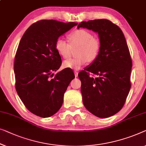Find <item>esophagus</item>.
Here are the masks:
<instances>
[{
    "label": "esophagus",
    "instance_id": "obj_1",
    "mask_svg": "<svg viewBox=\"0 0 146 146\" xmlns=\"http://www.w3.org/2000/svg\"><path fill=\"white\" fill-rule=\"evenodd\" d=\"M74 72L75 77H78V71H76V70H74Z\"/></svg>",
    "mask_w": 146,
    "mask_h": 146
}]
</instances>
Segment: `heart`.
Returning a JSON list of instances; mask_svg holds the SVG:
<instances>
[{"label":"heart","instance_id":"b5f03b06","mask_svg":"<svg viewBox=\"0 0 146 146\" xmlns=\"http://www.w3.org/2000/svg\"><path fill=\"white\" fill-rule=\"evenodd\" d=\"M68 39L70 44L62 38H58L54 45L58 54L64 58L69 57L72 47H78L76 52L78 57L64 61V68L80 69L85 66L88 60L93 62L98 58L101 49L100 41L94 38L90 31L83 29H77L69 35Z\"/></svg>","mask_w":146,"mask_h":146}]
</instances>
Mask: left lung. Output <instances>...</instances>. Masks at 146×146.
Segmentation results:
<instances>
[{
	"label": "left lung",
	"instance_id": "8db88e82",
	"mask_svg": "<svg viewBox=\"0 0 146 146\" xmlns=\"http://www.w3.org/2000/svg\"><path fill=\"white\" fill-rule=\"evenodd\" d=\"M80 27L98 33L101 44L98 58L78 74L83 103L96 117H111L124 106L131 87L132 63L126 39L120 27L106 19L82 22Z\"/></svg>",
	"mask_w": 146,
	"mask_h": 146
}]
</instances>
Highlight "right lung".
I'll return each mask as SVG.
<instances>
[{"mask_svg": "<svg viewBox=\"0 0 146 146\" xmlns=\"http://www.w3.org/2000/svg\"><path fill=\"white\" fill-rule=\"evenodd\" d=\"M78 23L43 20L33 24L21 39L14 60L16 90L31 113L40 117L54 115L60 109L64 94L75 78L70 68L54 76L62 64L55 42Z\"/></svg>", "mask_w": 146, "mask_h": 146, "instance_id": "obj_1", "label": "right lung"}]
</instances>
